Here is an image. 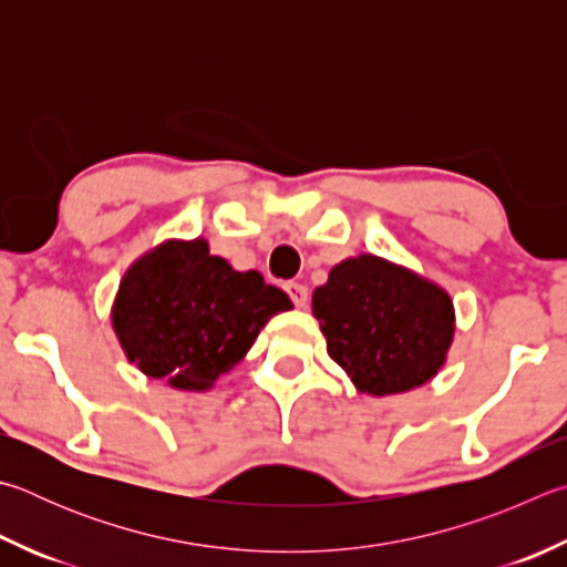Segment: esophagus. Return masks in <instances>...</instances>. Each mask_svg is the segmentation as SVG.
<instances>
[{"label": "esophagus", "mask_w": 567, "mask_h": 567, "mask_svg": "<svg viewBox=\"0 0 567 567\" xmlns=\"http://www.w3.org/2000/svg\"><path fill=\"white\" fill-rule=\"evenodd\" d=\"M285 290H287V295H290V300L300 307V310H305L307 302H310V292H307V287L300 282H287Z\"/></svg>", "instance_id": "obj_1"}]
</instances>
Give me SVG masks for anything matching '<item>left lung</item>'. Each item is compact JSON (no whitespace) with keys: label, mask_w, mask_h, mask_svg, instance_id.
I'll return each mask as SVG.
<instances>
[{"label":"left lung","mask_w":567,"mask_h":567,"mask_svg":"<svg viewBox=\"0 0 567 567\" xmlns=\"http://www.w3.org/2000/svg\"><path fill=\"white\" fill-rule=\"evenodd\" d=\"M327 354L367 396L424 386L456 334L451 295L429 277L372 252L334 265L312 292Z\"/></svg>","instance_id":"8db88e82"}]
</instances>
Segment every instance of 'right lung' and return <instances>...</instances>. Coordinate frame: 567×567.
<instances>
[{"label":"right lung","instance_id":"1","mask_svg":"<svg viewBox=\"0 0 567 567\" xmlns=\"http://www.w3.org/2000/svg\"><path fill=\"white\" fill-rule=\"evenodd\" d=\"M292 302L257 270L210 255L208 240H163L128 265L111 327L123 354L178 391H210L240 364L260 329Z\"/></svg>","mask_w":567,"mask_h":567}]
</instances>
